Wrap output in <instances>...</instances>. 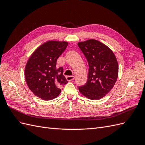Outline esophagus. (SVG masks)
<instances>
[{
	"label": "esophagus",
	"instance_id": "34e87169",
	"mask_svg": "<svg viewBox=\"0 0 145 145\" xmlns=\"http://www.w3.org/2000/svg\"><path fill=\"white\" fill-rule=\"evenodd\" d=\"M66 79L68 81H72L74 80V76H67L66 77Z\"/></svg>",
	"mask_w": 145,
	"mask_h": 145
}]
</instances>
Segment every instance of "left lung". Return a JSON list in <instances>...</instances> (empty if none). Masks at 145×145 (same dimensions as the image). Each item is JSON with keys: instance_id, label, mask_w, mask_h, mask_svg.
<instances>
[{"instance_id": "8db88e82", "label": "left lung", "mask_w": 145, "mask_h": 145, "mask_svg": "<svg viewBox=\"0 0 145 145\" xmlns=\"http://www.w3.org/2000/svg\"><path fill=\"white\" fill-rule=\"evenodd\" d=\"M88 60L89 73L86 83L80 86V92L90 100H98L108 93L117 80L118 63L113 52L95 39L78 44Z\"/></svg>"}]
</instances>
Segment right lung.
I'll return each mask as SVG.
<instances>
[{
  "label": "right lung",
  "instance_id": "right-lung-1",
  "mask_svg": "<svg viewBox=\"0 0 145 145\" xmlns=\"http://www.w3.org/2000/svg\"><path fill=\"white\" fill-rule=\"evenodd\" d=\"M67 42L48 41L37 48L29 58L25 75L29 89L44 100H53L61 93L60 87L68 81L63 68H57L56 61L67 47Z\"/></svg>",
  "mask_w": 145,
  "mask_h": 145
}]
</instances>
